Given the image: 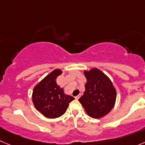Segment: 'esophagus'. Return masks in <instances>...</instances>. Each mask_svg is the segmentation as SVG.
Returning a JSON list of instances; mask_svg holds the SVG:
<instances>
[{"mask_svg": "<svg viewBox=\"0 0 145 145\" xmlns=\"http://www.w3.org/2000/svg\"><path fill=\"white\" fill-rule=\"evenodd\" d=\"M80 95H78V96H75V98L76 99V100H78V99L80 98Z\"/></svg>", "mask_w": 145, "mask_h": 145, "instance_id": "1", "label": "esophagus"}]
</instances>
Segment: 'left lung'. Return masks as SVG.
Listing matches in <instances>:
<instances>
[{
	"mask_svg": "<svg viewBox=\"0 0 145 145\" xmlns=\"http://www.w3.org/2000/svg\"><path fill=\"white\" fill-rule=\"evenodd\" d=\"M85 90L79 102L89 117L99 119L107 115L114 107L117 91L107 75L96 67L84 70Z\"/></svg>",
	"mask_w": 145,
	"mask_h": 145,
	"instance_id": "left-lung-1",
	"label": "left lung"
}]
</instances>
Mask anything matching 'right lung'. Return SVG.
<instances>
[{
  "label": "right lung",
  "instance_id": "obj_1",
  "mask_svg": "<svg viewBox=\"0 0 145 145\" xmlns=\"http://www.w3.org/2000/svg\"><path fill=\"white\" fill-rule=\"evenodd\" d=\"M63 73L60 69H56L41 80L33 88L32 101L38 112L48 118L62 116L67 110L73 97L65 94L64 88L56 82V79Z\"/></svg>",
  "mask_w": 145,
  "mask_h": 145
}]
</instances>
